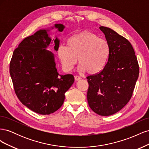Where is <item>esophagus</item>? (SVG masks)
Here are the masks:
<instances>
[{"label": "esophagus", "mask_w": 149, "mask_h": 149, "mask_svg": "<svg viewBox=\"0 0 149 149\" xmlns=\"http://www.w3.org/2000/svg\"><path fill=\"white\" fill-rule=\"evenodd\" d=\"M74 79H75L76 81H78V80H80L81 79V78L80 76H75Z\"/></svg>", "instance_id": "obj_1"}]
</instances>
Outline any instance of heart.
Listing matches in <instances>:
<instances>
[{
    "label": "heart",
    "mask_w": 149,
    "mask_h": 149,
    "mask_svg": "<svg viewBox=\"0 0 149 149\" xmlns=\"http://www.w3.org/2000/svg\"><path fill=\"white\" fill-rule=\"evenodd\" d=\"M110 52L106 40L89 31H83L70 37L66 45H60L58 56L66 71L73 70L78 60L79 71L95 74L105 67Z\"/></svg>",
    "instance_id": "obj_1"
}]
</instances>
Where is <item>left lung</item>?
<instances>
[{
    "instance_id": "left-lung-1",
    "label": "left lung",
    "mask_w": 149,
    "mask_h": 149,
    "mask_svg": "<svg viewBox=\"0 0 149 149\" xmlns=\"http://www.w3.org/2000/svg\"><path fill=\"white\" fill-rule=\"evenodd\" d=\"M111 52L104 69L87 77V100L95 113L108 116L119 111L131 98L139 66L132 45L110 28L101 26Z\"/></svg>"
}]
</instances>
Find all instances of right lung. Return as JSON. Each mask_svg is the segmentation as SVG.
Masks as SVG:
<instances>
[{"instance_id":"1","label":"right lung","mask_w":149,"mask_h":149,"mask_svg":"<svg viewBox=\"0 0 149 149\" xmlns=\"http://www.w3.org/2000/svg\"><path fill=\"white\" fill-rule=\"evenodd\" d=\"M63 31L65 26L55 24ZM53 29V27H52ZM49 30H40L24 38L13 51L10 74L17 97L24 106L42 115L53 113L61 107L65 93L73 84V74L58 73L54 55L46 48L53 40ZM58 51L60 40H54Z\"/></svg>"}]
</instances>
